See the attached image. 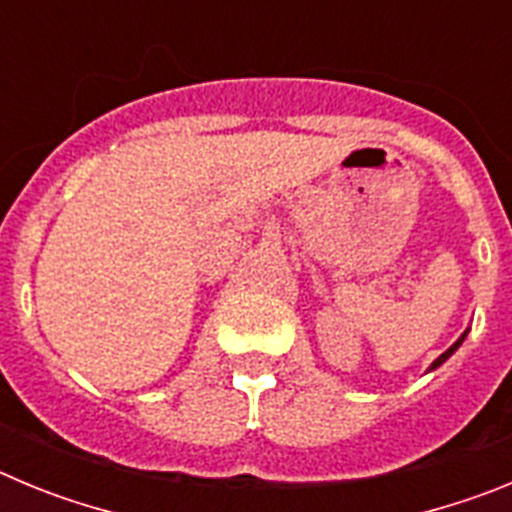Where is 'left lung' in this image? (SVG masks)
I'll list each match as a JSON object with an SVG mask.
<instances>
[{"mask_svg": "<svg viewBox=\"0 0 512 512\" xmlns=\"http://www.w3.org/2000/svg\"><path fill=\"white\" fill-rule=\"evenodd\" d=\"M467 333H469V328H467V330H464V333H461V336H459V341H456V343H454V346H451V348H446V351H443V354H441V356H438V359H436V361H433V364H431V369H438V366H441V364H443V361L449 359V356H451V354H454L456 348H459V346H461V343H464V338H467Z\"/></svg>", "mask_w": 512, "mask_h": 512, "instance_id": "8db88e82", "label": "left lung"}]
</instances>
